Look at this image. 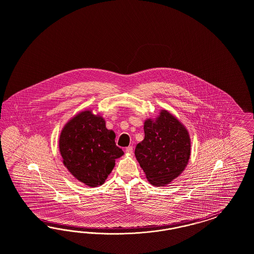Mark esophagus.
Here are the masks:
<instances>
[{
  "label": "esophagus",
  "instance_id": "esophagus-1",
  "mask_svg": "<svg viewBox=\"0 0 254 254\" xmlns=\"http://www.w3.org/2000/svg\"><path fill=\"white\" fill-rule=\"evenodd\" d=\"M125 151H126V153H127V154H132V153H133V147H132V146L127 147V148H126V150H125Z\"/></svg>",
  "mask_w": 254,
  "mask_h": 254
}]
</instances>
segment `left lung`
I'll return each instance as SVG.
<instances>
[{
    "label": "left lung",
    "mask_w": 254,
    "mask_h": 254,
    "mask_svg": "<svg viewBox=\"0 0 254 254\" xmlns=\"http://www.w3.org/2000/svg\"><path fill=\"white\" fill-rule=\"evenodd\" d=\"M144 138L137 144L135 156L148 182L166 186L185 170L191 154L187 128L167 110L144 122Z\"/></svg>",
    "instance_id": "obj_1"
}]
</instances>
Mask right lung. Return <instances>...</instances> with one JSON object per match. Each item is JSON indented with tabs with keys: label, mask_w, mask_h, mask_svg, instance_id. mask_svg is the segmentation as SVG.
Masks as SVG:
<instances>
[{
	"label": "right lung",
	"mask_w": 254,
	"mask_h": 254,
	"mask_svg": "<svg viewBox=\"0 0 254 254\" xmlns=\"http://www.w3.org/2000/svg\"><path fill=\"white\" fill-rule=\"evenodd\" d=\"M116 133L107 129L105 120L91 110L69 119L60 136V152L64 166L79 182L90 187L103 185L124 154L116 146Z\"/></svg>",
	"instance_id": "add662e5"
}]
</instances>
